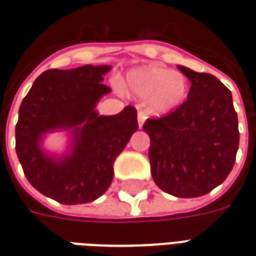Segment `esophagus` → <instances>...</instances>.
Returning a JSON list of instances; mask_svg holds the SVG:
<instances>
[{
	"label": "esophagus",
	"instance_id": "esophagus-1",
	"mask_svg": "<svg viewBox=\"0 0 256 256\" xmlns=\"http://www.w3.org/2000/svg\"><path fill=\"white\" fill-rule=\"evenodd\" d=\"M138 126H140V128H142V124H144V122H145V119H146V115H145V112H142V111H140L138 112Z\"/></svg>",
	"mask_w": 256,
	"mask_h": 256
}]
</instances>
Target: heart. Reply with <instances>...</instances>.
Wrapping results in <instances>:
<instances>
[{"label":"heart","mask_w":256,"mask_h":256,"mask_svg":"<svg viewBox=\"0 0 256 256\" xmlns=\"http://www.w3.org/2000/svg\"><path fill=\"white\" fill-rule=\"evenodd\" d=\"M122 86L137 98H150V110L158 115L176 111L188 96L184 74L156 66L132 70Z\"/></svg>","instance_id":"obj_1"}]
</instances>
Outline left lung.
Listing matches in <instances>:
<instances>
[{
    "label": "left lung",
    "mask_w": 256,
    "mask_h": 256,
    "mask_svg": "<svg viewBox=\"0 0 256 256\" xmlns=\"http://www.w3.org/2000/svg\"><path fill=\"white\" fill-rule=\"evenodd\" d=\"M192 82L176 111L146 119L150 174L163 192L198 198L224 182L234 166L238 122L230 90L214 75L178 66Z\"/></svg>",
    "instance_id": "8db88e82"
}]
</instances>
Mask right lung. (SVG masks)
I'll return each instance as SVG.
<instances>
[{"mask_svg": "<svg viewBox=\"0 0 256 256\" xmlns=\"http://www.w3.org/2000/svg\"><path fill=\"white\" fill-rule=\"evenodd\" d=\"M111 66H84L42 72L19 108L16 154L34 188L62 204L98 198L114 180V162L138 128L137 111L128 106L102 116L94 108L111 89L102 84ZM68 130L72 146L58 158L46 154L42 138Z\"/></svg>", "mask_w": 256, "mask_h": 256, "instance_id": "right-lung-1", "label": "right lung"}]
</instances>
